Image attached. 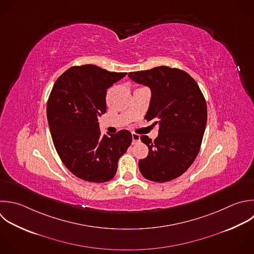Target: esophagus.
<instances>
[{
	"label": "esophagus",
	"mask_w": 254,
	"mask_h": 254,
	"mask_svg": "<svg viewBox=\"0 0 254 254\" xmlns=\"http://www.w3.org/2000/svg\"><path fill=\"white\" fill-rule=\"evenodd\" d=\"M132 139H133V144H137L140 141V135L136 134V133H132Z\"/></svg>",
	"instance_id": "1"
}]
</instances>
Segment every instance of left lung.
Returning a JSON list of instances; mask_svg holds the SVG:
<instances>
[{"label":"left lung","mask_w":254,"mask_h":254,"mask_svg":"<svg viewBox=\"0 0 254 254\" xmlns=\"http://www.w3.org/2000/svg\"><path fill=\"white\" fill-rule=\"evenodd\" d=\"M128 75L151 88L145 119L159 124L154 141L141 136L149 154L139 161V170L152 182L175 180L190 167L200 149L207 118L204 96L195 80L179 68L162 65Z\"/></svg>","instance_id":"left-lung-1"}]
</instances>
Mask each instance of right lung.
Masks as SVG:
<instances>
[{"mask_svg":"<svg viewBox=\"0 0 254 254\" xmlns=\"http://www.w3.org/2000/svg\"><path fill=\"white\" fill-rule=\"evenodd\" d=\"M126 74L93 64L72 66L51 91L47 116L55 148L64 166L83 181L112 180L119 158L131 145L130 131L102 135L98 125L106 112L107 89Z\"/></svg>","mask_w":254,"mask_h":254,"instance_id":"obj_1","label":"right lung"}]
</instances>
